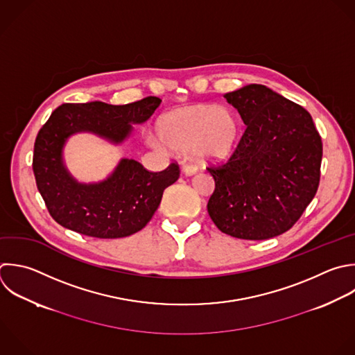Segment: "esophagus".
<instances>
[{
    "instance_id": "34e87169",
    "label": "esophagus",
    "mask_w": 355,
    "mask_h": 355,
    "mask_svg": "<svg viewBox=\"0 0 355 355\" xmlns=\"http://www.w3.org/2000/svg\"><path fill=\"white\" fill-rule=\"evenodd\" d=\"M182 171H183V173H184V175L190 176V175H194V173L197 172V168H196L194 165H190V164H183Z\"/></svg>"
}]
</instances>
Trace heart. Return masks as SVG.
<instances>
[{
	"label": "heart",
	"instance_id": "obj_1",
	"mask_svg": "<svg viewBox=\"0 0 355 355\" xmlns=\"http://www.w3.org/2000/svg\"><path fill=\"white\" fill-rule=\"evenodd\" d=\"M158 132L169 150L193 151L198 159L212 162L233 151L239 122L229 110L200 104L166 112L158 122ZM153 143L158 146L155 140Z\"/></svg>",
	"mask_w": 355,
	"mask_h": 355
}]
</instances>
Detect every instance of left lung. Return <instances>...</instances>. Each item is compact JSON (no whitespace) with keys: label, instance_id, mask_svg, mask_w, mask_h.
Returning <instances> with one entry per match:
<instances>
[{"label":"left lung","instance_id":"8db88e82","mask_svg":"<svg viewBox=\"0 0 355 355\" xmlns=\"http://www.w3.org/2000/svg\"><path fill=\"white\" fill-rule=\"evenodd\" d=\"M247 126L230 158L207 171L215 180L208 214L244 240L287 232L316 194L322 140L306 110L262 85L225 94Z\"/></svg>","mask_w":355,"mask_h":355}]
</instances>
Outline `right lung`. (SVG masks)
<instances>
[{"instance_id": "add662e5", "label": "right lung", "mask_w": 355, "mask_h": 355, "mask_svg": "<svg viewBox=\"0 0 355 355\" xmlns=\"http://www.w3.org/2000/svg\"><path fill=\"white\" fill-rule=\"evenodd\" d=\"M158 97L111 105L101 101L62 104L40 129L33 153V172L46 207L61 226L85 236L119 239L141 230L157 211L164 190L180 169L172 162L150 172L140 162L123 158L104 182L79 183L67 171L62 148L67 139L92 132L115 144L132 133L130 123L146 122L159 107Z\"/></svg>"}]
</instances>
